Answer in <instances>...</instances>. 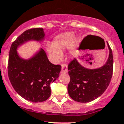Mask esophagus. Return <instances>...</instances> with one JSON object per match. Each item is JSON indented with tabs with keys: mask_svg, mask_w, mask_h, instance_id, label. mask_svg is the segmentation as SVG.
<instances>
[{
	"mask_svg": "<svg viewBox=\"0 0 124 124\" xmlns=\"http://www.w3.org/2000/svg\"><path fill=\"white\" fill-rule=\"evenodd\" d=\"M67 65L66 64V63H63V64H62V72L66 73H67Z\"/></svg>",
	"mask_w": 124,
	"mask_h": 124,
	"instance_id": "34e87169",
	"label": "esophagus"
}]
</instances>
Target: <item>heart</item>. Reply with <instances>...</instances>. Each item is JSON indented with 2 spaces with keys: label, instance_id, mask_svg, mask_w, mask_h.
I'll list each match as a JSON object with an SVG mask.
<instances>
[{
  "label": "heart",
  "instance_id": "heart-1",
  "mask_svg": "<svg viewBox=\"0 0 124 124\" xmlns=\"http://www.w3.org/2000/svg\"><path fill=\"white\" fill-rule=\"evenodd\" d=\"M79 39L78 37L73 38L72 32H65L57 36L54 39L53 45L47 46V51L52 59L57 62L61 60L63 50L71 46V52L73 53L74 49L79 45Z\"/></svg>",
  "mask_w": 124,
  "mask_h": 124
}]
</instances>
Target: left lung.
Wrapping results in <instances>:
<instances>
[{
    "label": "left lung",
    "instance_id": "1",
    "mask_svg": "<svg viewBox=\"0 0 124 124\" xmlns=\"http://www.w3.org/2000/svg\"><path fill=\"white\" fill-rule=\"evenodd\" d=\"M109 57L101 67L88 69L81 65L76 59L68 65L70 77L68 84V92L71 99L76 101L87 103L100 97L110 83L113 71V52L109 44Z\"/></svg>",
    "mask_w": 124,
    "mask_h": 124
}]
</instances>
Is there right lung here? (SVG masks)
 <instances>
[{"label":"right lung","mask_w":124,"mask_h":124,"mask_svg":"<svg viewBox=\"0 0 124 124\" xmlns=\"http://www.w3.org/2000/svg\"><path fill=\"white\" fill-rule=\"evenodd\" d=\"M44 37L43 29L27 30L13 42L9 53L8 75L11 85L23 98L35 103L50 97V84L58 78L61 66L51 63L43 49L29 60L21 58L16 49L25 41H41Z\"/></svg>","instance_id":"1"}]
</instances>
